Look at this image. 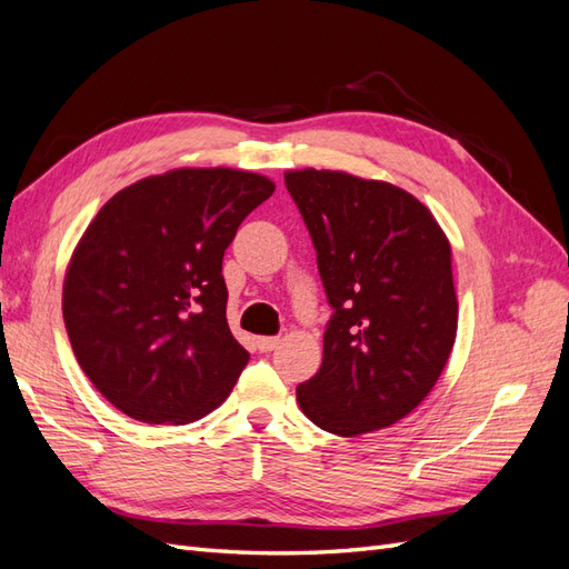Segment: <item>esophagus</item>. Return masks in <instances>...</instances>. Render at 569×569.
<instances>
[{"label": "esophagus", "mask_w": 569, "mask_h": 569, "mask_svg": "<svg viewBox=\"0 0 569 569\" xmlns=\"http://www.w3.org/2000/svg\"><path fill=\"white\" fill-rule=\"evenodd\" d=\"M258 351H263V353H268V351H272V349H278V343H280V337H258Z\"/></svg>", "instance_id": "34e87169"}]
</instances>
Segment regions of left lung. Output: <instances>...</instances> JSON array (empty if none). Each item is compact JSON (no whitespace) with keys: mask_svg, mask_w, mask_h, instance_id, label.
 I'll list each match as a JSON object with an SVG mask.
<instances>
[{"mask_svg":"<svg viewBox=\"0 0 569 569\" xmlns=\"http://www.w3.org/2000/svg\"><path fill=\"white\" fill-rule=\"evenodd\" d=\"M332 306L322 366L297 387L303 416L356 437L406 418L432 391L458 330L451 244L403 189L339 170H289Z\"/></svg>","mask_w":569,"mask_h":569,"instance_id":"obj_1","label":"left lung"}]
</instances>
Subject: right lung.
Masks as SVG:
<instances>
[{"instance_id":"add662e5","label":"right lung","mask_w":569,"mask_h":569,"mask_svg":"<svg viewBox=\"0 0 569 569\" xmlns=\"http://www.w3.org/2000/svg\"><path fill=\"white\" fill-rule=\"evenodd\" d=\"M274 192L256 173L180 168L109 199L63 282V320L82 372L149 425H187L228 399L249 363L226 318L222 256Z\"/></svg>"}]
</instances>
